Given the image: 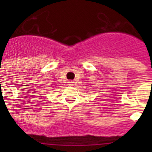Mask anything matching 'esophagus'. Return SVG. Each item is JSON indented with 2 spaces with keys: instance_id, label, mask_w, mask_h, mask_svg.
<instances>
[{
  "instance_id": "esophagus-1",
  "label": "esophagus",
  "mask_w": 152,
  "mask_h": 152,
  "mask_svg": "<svg viewBox=\"0 0 152 152\" xmlns=\"http://www.w3.org/2000/svg\"><path fill=\"white\" fill-rule=\"evenodd\" d=\"M68 84H69V85H72V84H73V82H72V81H69V82H68Z\"/></svg>"
}]
</instances>
